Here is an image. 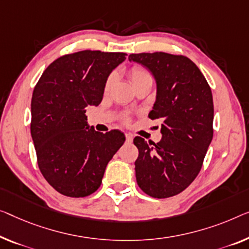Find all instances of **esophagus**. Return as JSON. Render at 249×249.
<instances>
[{
	"mask_svg": "<svg viewBox=\"0 0 249 249\" xmlns=\"http://www.w3.org/2000/svg\"><path fill=\"white\" fill-rule=\"evenodd\" d=\"M125 137H126V141H127L128 143H131L133 141V135L129 134V133H127V134H125Z\"/></svg>",
	"mask_w": 249,
	"mask_h": 249,
	"instance_id": "obj_1",
	"label": "esophagus"
}]
</instances>
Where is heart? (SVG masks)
I'll return each instance as SVG.
<instances>
[{"label":"heart","instance_id":"b5f03b06","mask_svg":"<svg viewBox=\"0 0 249 249\" xmlns=\"http://www.w3.org/2000/svg\"><path fill=\"white\" fill-rule=\"evenodd\" d=\"M128 76H129V79H131V81H132V84H134V83H136V81H139L141 79H144V78L151 77L150 72H148L145 68H143V67H140V66L132 67V68L129 69ZM114 80H115V76L109 75L108 78H107L105 81V87H104L105 91L109 90L110 87L113 86ZM125 121H127V118H126Z\"/></svg>","mask_w":249,"mask_h":249}]
</instances>
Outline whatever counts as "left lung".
Returning <instances> with one entry per match:
<instances>
[{"label":"left lung","mask_w":249,"mask_h":249,"mask_svg":"<svg viewBox=\"0 0 249 249\" xmlns=\"http://www.w3.org/2000/svg\"><path fill=\"white\" fill-rule=\"evenodd\" d=\"M157 80V101L148 114L162 120L159 143L136 136V181L146 195L164 199L192 183L213 136V92L205 76L185 55L166 53H132Z\"/></svg>","instance_id":"8db88e82"}]
</instances>
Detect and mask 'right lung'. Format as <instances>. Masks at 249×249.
Instances as JSON below:
<instances>
[{
    "label": "right lung",
    "mask_w": 249,
    "mask_h": 249,
    "mask_svg": "<svg viewBox=\"0 0 249 249\" xmlns=\"http://www.w3.org/2000/svg\"><path fill=\"white\" fill-rule=\"evenodd\" d=\"M124 53L84 50L55 59L33 89L31 136L44 179L59 194L83 198L101 187L106 165L123 145L117 129L89 128L86 107L97 106L105 81Z\"/></svg>",
    "instance_id": "1"
}]
</instances>
